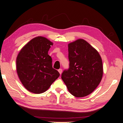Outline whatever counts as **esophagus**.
<instances>
[{
	"label": "esophagus",
	"instance_id": "obj_1",
	"mask_svg": "<svg viewBox=\"0 0 123 123\" xmlns=\"http://www.w3.org/2000/svg\"><path fill=\"white\" fill-rule=\"evenodd\" d=\"M58 71H59V73L60 74H61V73L62 72V68H60V69L58 70Z\"/></svg>",
	"mask_w": 123,
	"mask_h": 123
}]
</instances>
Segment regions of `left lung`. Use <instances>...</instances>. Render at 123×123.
Listing matches in <instances>:
<instances>
[{
	"label": "left lung",
	"instance_id": "obj_1",
	"mask_svg": "<svg viewBox=\"0 0 123 123\" xmlns=\"http://www.w3.org/2000/svg\"><path fill=\"white\" fill-rule=\"evenodd\" d=\"M69 68L61 78L70 93L76 98L92 93L101 82L103 64L98 52L87 42L77 40L68 45Z\"/></svg>",
	"mask_w": 123,
	"mask_h": 123
}]
</instances>
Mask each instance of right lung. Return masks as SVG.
I'll use <instances>...</instances> for the list:
<instances>
[{"label": "right lung", "instance_id": "obj_1", "mask_svg": "<svg viewBox=\"0 0 123 123\" xmlns=\"http://www.w3.org/2000/svg\"><path fill=\"white\" fill-rule=\"evenodd\" d=\"M52 45L44 37H36L25 44L17 56V74L23 85L31 92H45L60 76L52 68V60L48 55Z\"/></svg>", "mask_w": 123, "mask_h": 123}]
</instances>
